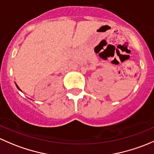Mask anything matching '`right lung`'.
Wrapping results in <instances>:
<instances>
[{
  "label": "right lung",
  "mask_w": 154,
  "mask_h": 154,
  "mask_svg": "<svg viewBox=\"0 0 154 154\" xmlns=\"http://www.w3.org/2000/svg\"><path fill=\"white\" fill-rule=\"evenodd\" d=\"M15 85H16L17 88H18V90H20V91H21V90H20V88H19V87L18 86V85H16V84H15Z\"/></svg>",
  "instance_id": "1"
}]
</instances>
